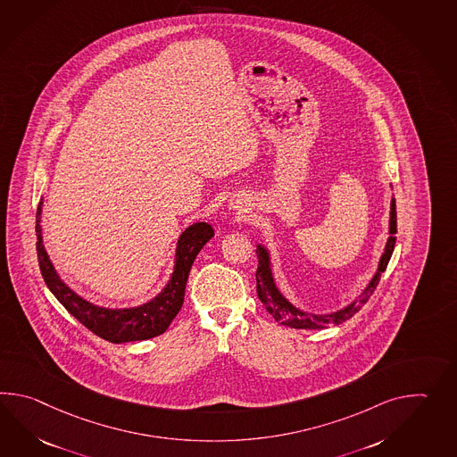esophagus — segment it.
Wrapping results in <instances>:
<instances>
[{"instance_id":"1","label":"esophagus","mask_w":457,"mask_h":457,"mask_svg":"<svg viewBox=\"0 0 457 457\" xmlns=\"http://www.w3.org/2000/svg\"><path fill=\"white\" fill-rule=\"evenodd\" d=\"M233 208H237V206H234V204H233Z\"/></svg>"}]
</instances>
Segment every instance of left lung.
I'll return each mask as SVG.
<instances>
[{
	"instance_id": "obj_1",
	"label": "left lung",
	"mask_w": 457,
	"mask_h": 457,
	"mask_svg": "<svg viewBox=\"0 0 457 457\" xmlns=\"http://www.w3.org/2000/svg\"><path fill=\"white\" fill-rule=\"evenodd\" d=\"M395 234L396 206L395 198H392V202H390V221H388V239H386V249H384V253L380 257L376 274L362 290V294L359 295V298H355L351 303L345 304V308H341L337 312H331V313H310V312H303V310H300L295 304L290 303L275 284L269 249L262 244H257V251H255L257 259H259L257 272H255L257 296L264 304L265 310L274 316L275 321H278L280 325L290 326L295 329H323L328 326L341 325V323H345V320L353 318L364 306L365 302L370 298V295L374 294L378 280H380V275L386 270L388 261L394 253L396 241Z\"/></svg>"
}]
</instances>
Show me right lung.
Listing matches in <instances>:
<instances>
[{
    "label": "right lung",
    "mask_w": 457,
    "mask_h": 457,
    "mask_svg": "<svg viewBox=\"0 0 457 457\" xmlns=\"http://www.w3.org/2000/svg\"><path fill=\"white\" fill-rule=\"evenodd\" d=\"M41 214L42 200L36 213V249L44 282L54 296L65 306V310L73 318H77L81 325L88 328L95 335L116 345L151 339L167 331L173 318L182 308L185 285L188 280L193 261L196 259L204 244L214 236L213 228L204 221L188 226L177 241L173 272L161 294L139 306L104 308L81 298L80 295L75 294L59 277L44 247Z\"/></svg>",
    "instance_id": "add662e5"
}]
</instances>
